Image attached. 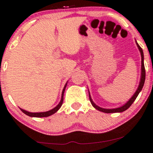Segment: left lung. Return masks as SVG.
I'll list each match as a JSON object with an SVG mask.
<instances>
[{"instance_id": "8db88e82", "label": "left lung", "mask_w": 153, "mask_h": 153, "mask_svg": "<svg viewBox=\"0 0 153 153\" xmlns=\"http://www.w3.org/2000/svg\"><path fill=\"white\" fill-rule=\"evenodd\" d=\"M136 44H137V47H138L139 51H140L141 53V57H142V65H141V77H140V81H139V84L138 88H137V91H135V93L134 94V95L132 96L131 98L128 100V102H126V104H124L122 106L117 107V108H112V109H105V108H102V107H99L98 105H97L94 102H93L92 100L89 91H88V94H89V100L91 103L92 106L94 107L95 109L98 110L99 111H101L103 112H105V113H115V112H122L125 110H126L128 107H130L131 105L133 104V102L135 101V100L137 99V96L139 95V94L140 93V91H142V88H143L144 84H145V65H144V53L143 51H142V48L139 46V45L137 43V41H136Z\"/></svg>"}]
</instances>
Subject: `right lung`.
<instances>
[{"mask_svg":"<svg viewBox=\"0 0 153 153\" xmlns=\"http://www.w3.org/2000/svg\"><path fill=\"white\" fill-rule=\"evenodd\" d=\"M67 84H68V82H67L66 84L65 85V87H64V88H63V90H62V93L61 100H60L59 103L58 105L54 107V108L52 109V110H48V111H46V112H30L26 111V110H23V109H21V108H20V110H21L22 111L24 112L25 114H26L27 115H28V116H30V117H48V116H50V115H53V114H54L55 112H57L58 110H59L60 107H62V105L63 100H64V93H65V88H66Z\"/></svg>","mask_w":153,"mask_h":153,"instance_id":"right-lung-1","label":"right lung"}]
</instances>
